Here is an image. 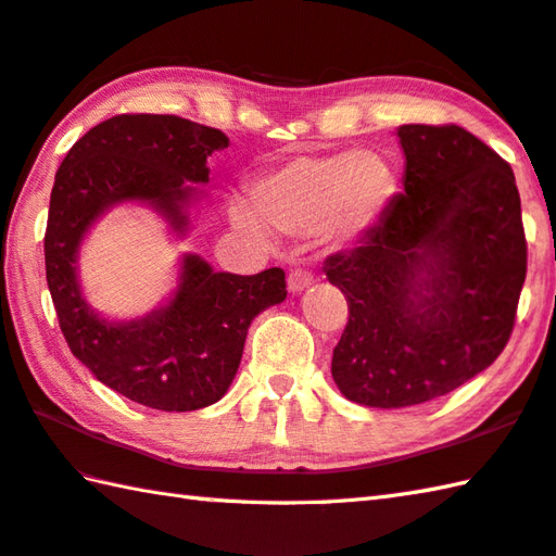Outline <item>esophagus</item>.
<instances>
[{"label": "esophagus", "mask_w": 556, "mask_h": 556, "mask_svg": "<svg viewBox=\"0 0 556 556\" xmlns=\"http://www.w3.org/2000/svg\"><path fill=\"white\" fill-rule=\"evenodd\" d=\"M311 285H313V275H311V271H306V269H291V271H289L287 289H289L291 293L306 291Z\"/></svg>", "instance_id": "34e87169"}]
</instances>
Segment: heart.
Here are the masks:
<instances>
[{
	"label": "heart",
	"mask_w": 556,
	"mask_h": 556,
	"mask_svg": "<svg viewBox=\"0 0 556 556\" xmlns=\"http://www.w3.org/2000/svg\"><path fill=\"white\" fill-rule=\"evenodd\" d=\"M397 178L390 163L368 151H334L323 156H291L250 185L253 205L228 204L231 222L257 243L271 228L289 236L313 233L323 245L354 243L395 198Z\"/></svg>",
	"instance_id": "obj_1"
}]
</instances>
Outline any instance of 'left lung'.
<instances>
[{
    "label": "left lung",
    "instance_id": "1",
    "mask_svg": "<svg viewBox=\"0 0 556 556\" xmlns=\"http://www.w3.org/2000/svg\"><path fill=\"white\" fill-rule=\"evenodd\" d=\"M405 192L325 260L350 323L332 352L342 395L421 405L482 374L514 330L528 245L514 170L458 125H402Z\"/></svg>",
    "mask_w": 556,
    "mask_h": 556
}]
</instances>
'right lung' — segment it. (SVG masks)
Masks as SVG:
<instances>
[{
	"label": "right lung",
	"instance_id": "obj_1",
	"mask_svg": "<svg viewBox=\"0 0 556 556\" xmlns=\"http://www.w3.org/2000/svg\"><path fill=\"white\" fill-rule=\"evenodd\" d=\"M228 147L222 129L178 115H115L67 151L54 176L46 228V277L72 354L115 393L163 412L214 405L233 383L250 323L287 299L285 269L241 277L185 253L178 287L135 320H108L79 281L91 226L125 202L149 204L176 236L210 182L206 156Z\"/></svg>",
	"mask_w": 556,
	"mask_h": 556
}]
</instances>
